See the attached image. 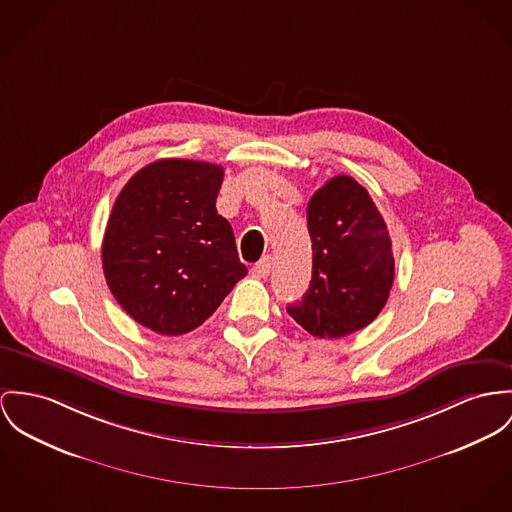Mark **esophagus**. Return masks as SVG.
<instances>
[{
  "instance_id": "obj_1",
  "label": "esophagus",
  "mask_w": 512,
  "mask_h": 512,
  "mask_svg": "<svg viewBox=\"0 0 512 512\" xmlns=\"http://www.w3.org/2000/svg\"><path fill=\"white\" fill-rule=\"evenodd\" d=\"M271 263H273V259H271V255H265L253 269H251V273L255 276H269L271 273Z\"/></svg>"
}]
</instances>
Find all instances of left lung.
I'll return each instance as SVG.
<instances>
[{"instance_id":"8db88e82","label":"left lung","mask_w":512,"mask_h":512,"mask_svg":"<svg viewBox=\"0 0 512 512\" xmlns=\"http://www.w3.org/2000/svg\"><path fill=\"white\" fill-rule=\"evenodd\" d=\"M308 230L310 288L286 312L319 339L351 335L378 317L394 284L386 222L362 185L337 175L310 198Z\"/></svg>"}]
</instances>
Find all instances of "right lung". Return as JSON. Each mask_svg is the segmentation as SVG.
Listing matches in <instances>:
<instances>
[{"instance_id": "1", "label": "right lung", "mask_w": 512, "mask_h": 512, "mask_svg": "<svg viewBox=\"0 0 512 512\" xmlns=\"http://www.w3.org/2000/svg\"><path fill=\"white\" fill-rule=\"evenodd\" d=\"M224 169L158 159L120 191L103 237V271L120 308L159 335L202 325L247 267L216 210Z\"/></svg>"}]
</instances>
